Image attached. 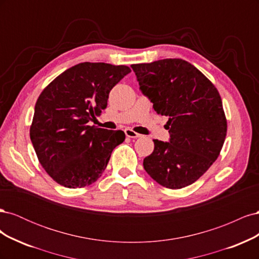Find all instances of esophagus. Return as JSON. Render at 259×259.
<instances>
[{
	"instance_id": "1",
	"label": "esophagus",
	"mask_w": 259,
	"mask_h": 259,
	"mask_svg": "<svg viewBox=\"0 0 259 259\" xmlns=\"http://www.w3.org/2000/svg\"><path fill=\"white\" fill-rule=\"evenodd\" d=\"M125 134H126V136L130 137V138H139V137H142V135L138 134V133H136V132H134V131H132V130H130V128L125 130Z\"/></svg>"
}]
</instances>
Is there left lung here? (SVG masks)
Segmentation results:
<instances>
[{
	"label": "left lung",
	"mask_w": 259,
	"mask_h": 259,
	"mask_svg": "<svg viewBox=\"0 0 259 259\" xmlns=\"http://www.w3.org/2000/svg\"><path fill=\"white\" fill-rule=\"evenodd\" d=\"M131 67L156 113L168 117L169 142L153 139L154 150L144 159L146 171L169 189L193 184L216 161L225 142L221 95L200 70L183 59Z\"/></svg>",
	"instance_id": "8db88e82"
}]
</instances>
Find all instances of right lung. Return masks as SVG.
<instances>
[{"mask_svg":"<svg viewBox=\"0 0 259 259\" xmlns=\"http://www.w3.org/2000/svg\"><path fill=\"white\" fill-rule=\"evenodd\" d=\"M130 72L127 66L81 62L59 74L38 96L30 138L38 162L57 184L82 188L104 173L125 134L88 123L107 107L109 93Z\"/></svg>","mask_w":259,"mask_h":259,"instance_id":"add662e5","label":"right lung"}]
</instances>
